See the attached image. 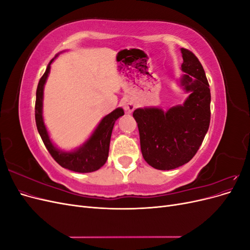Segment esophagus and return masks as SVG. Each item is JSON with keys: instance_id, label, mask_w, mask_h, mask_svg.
<instances>
[{"instance_id": "obj_1", "label": "esophagus", "mask_w": 250, "mask_h": 250, "mask_svg": "<svg viewBox=\"0 0 250 250\" xmlns=\"http://www.w3.org/2000/svg\"><path fill=\"white\" fill-rule=\"evenodd\" d=\"M122 106L124 108V110L127 113H130L134 110L135 108V103L134 101L131 99V98H124L122 100Z\"/></svg>"}]
</instances>
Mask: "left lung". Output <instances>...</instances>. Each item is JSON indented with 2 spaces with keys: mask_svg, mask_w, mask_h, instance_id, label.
Wrapping results in <instances>:
<instances>
[{
  "mask_svg": "<svg viewBox=\"0 0 250 250\" xmlns=\"http://www.w3.org/2000/svg\"><path fill=\"white\" fill-rule=\"evenodd\" d=\"M181 53V70L186 74L180 83L191 92L185 104L167 112L160 108L133 111L144 160L158 170H172L190 162L209 127L210 90L206 73L193 52L183 48Z\"/></svg>",
  "mask_w": 250,
  "mask_h": 250,
  "instance_id": "obj_1",
  "label": "left lung"
}]
</instances>
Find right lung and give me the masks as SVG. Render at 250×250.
<instances>
[{
    "mask_svg": "<svg viewBox=\"0 0 250 250\" xmlns=\"http://www.w3.org/2000/svg\"><path fill=\"white\" fill-rule=\"evenodd\" d=\"M53 60H54V58L51 60L46 72H44V74L40 79L39 85H37L36 89L35 122L37 130H39L44 146L48 149L51 156L62 168L79 173L97 171L107 161L112 128L116 121L124 115V110L122 108H117L106 117H104L100 124L96 128L94 133L92 134V137L78 150L74 151V152H62V151L56 149L49 139L46 126L43 124L42 116L43 85L47 80L48 74L50 72V64L52 63Z\"/></svg>",
    "mask_w": 250,
    "mask_h": 250,
    "instance_id": "obj_1",
    "label": "right lung"
}]
</instances>
